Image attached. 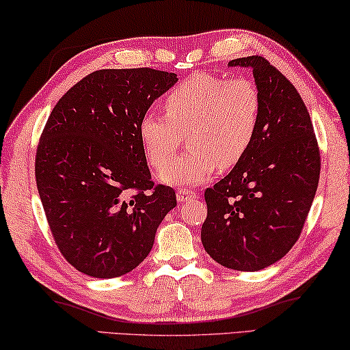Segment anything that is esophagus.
<instances>
[{"mask_svg": "<svg viewBox=\"0 0 350 350\" xmlns=\"http://www.w3.org/2000/svg\"><path fill=\"white\" fill-rule=\"evenodd\" d=\"M176 198H178V202H180V203L191 202V200L197 198V192L189 191V189H180V191L176 192Z\"/></svg>", "mask_w": 350, "mask_h": 350, "instance_id": "34e87169", "label": "esophagus"}]
</instances>
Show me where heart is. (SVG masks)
<instances>
[{
    "label": "heart",
    "mask_w": 350,
    "mask_h": 350,
    "mask_svg": "<svg viewBox=\"0 0 350 350\" xmlns=\"http://www.w3.org/2000/svg\"><path fill=\"white\" fill-rule=\"evenodd\" d=\"M163 105L165 114L148 111L141 118V144L153 169L166 167L159 175L161 181L191 186L246 157L259 129L262 96L248 77L228 80L196 72L172 88ZM183 134L188 135L193 150L176 160Z\"/></svg>",
    "instance_id": "1"
}]
</instances>
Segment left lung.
I'll return each mask as SVG.
<instances>
[{"mask_svg":"<svg viewBox=\"0 0 350 350\" xmlns=\"http://www.w3.org/2000/svg\"><path fill=\"white\" fill-rule=\"evenodd\" d=\"M228 65L253 70L260 122L246 157L204 191L202 242L220 265L259 271L282 259L301 236L319 181V147L304 100L282 72L260 55Z\"/></svg>","mask_w":350,"mask_h":350,"instance_id":"1","label":"left lung"}]
</instances>
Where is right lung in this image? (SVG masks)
I'll return each instance as SVG.
<instances>
[{"mask_svg":"<svg viewBox=\"0 0 350 350\" xmlns=\"http://www.w3.org/2000/svg\"><path fill=\"white\" fill-rule=\"evenodd\" d=\"M176 80L152 68L99 70L51 111L37 189L55 245L80 273L110 279L135 270L176 206L174 189L152 181L139 139L141 118Z\"/></svg>","mask_w":350,"mask_h":350,"instance_id":"1","label":"right lung"}]
</instances>
